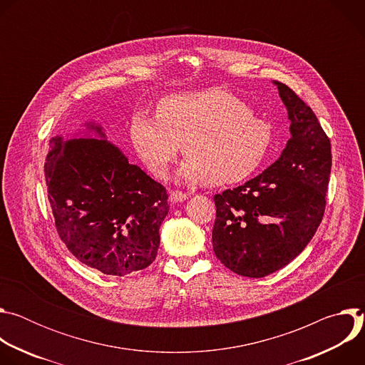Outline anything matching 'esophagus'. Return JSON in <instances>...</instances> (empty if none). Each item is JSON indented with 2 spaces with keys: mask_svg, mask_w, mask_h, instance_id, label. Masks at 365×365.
<instances>
[{
  "mask_svg": "<svg viewBox=\"0 0 365 365\" xmlns=\"http://www.w3.org/2000/svg\"><path fill=\"white\" fill-rule=\"evenodd\" d=\"M169 199H170V202H173V203H179V202H185V200L187 199V195L183 193V192L175 190V192H170Z\"/></svg>",
  "mask_w": 365,
  "mask_h": 365,
  "instance_id": "1",
  "label": "esophagus"
}]
</instances>
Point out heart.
<instances>
[{"label":"heart","instance_id":"1","mask_svg":"<svg viewBox=\"0 0 365 365\" xmlns=\"http://www.w3.org/2000/svg\"><path fill=\"white\" fill-rule=\"evenodd\" d=\"M130 137L140 160L155 178L169 175L182 145L186 159L179 178L211 185H232L252 176L273 141L272 125L224 88L162 99L155 120L141 114L133 118Z\"/></svg>","mask_w":365,"mask_h":365}]
</instances>
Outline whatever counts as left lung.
Segmentation results:
<instances>
[{"instance_id":"8db88e82","label":"left lung","mask_w":365,"mask_h":365,"mask_svg":"<svg viewBox=\"0 0 365 365\" xmlns=\"http://www.w3.org/2000/svg\"><path fill=\"white\" fill-rule=\"evenodd\" d=\"M273 83L290 120L284 150L263 173L214 196V252L231 272L255 279L287 266L315 235L332 166L331 141L314 111L289 86Z\"/></svg>"}]
</instances>
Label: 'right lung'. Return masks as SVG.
<instances>
[{
  "instance_id": "right-lung-1",
  "label": "right lung",
  "mask_w": 365,
  "mask_h": 365,
  "mask_svg": "<svg viewBox=\"0 0 365 365\" xmlns=\"http://www.w3.org/2000/svg\"><path fill=\"white\" fill-rule=\"evenodd\" d=\"M44 175L58 234L81 263L125 276L154 262L169 212L166 189L130 165L101 124L51 137Z\"/></svg>"
}]
</instances>
